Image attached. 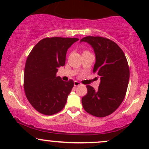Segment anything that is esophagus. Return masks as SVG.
Returning <instances> with one entry per match:
<instances>
[{"label":"esophagus","instance_id":"34e87169","mask_svg":"<svg viewBox=\"0 0 149 149\" xmlns=\"http://www.w3.org/2000/svg\"><path fill=\"white\" fill-rule=\"evenodd\" d=\"M81 85V83H79L78 81H77V80H76V81H74V86L75 87H77V86H79V85Z\"/></svg>","mask_w":149,"mask_h":149}]
</instances>
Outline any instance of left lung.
Here are the masks:
<instances>
[{
	"label": "left lung",
	"mask_w": 149,
	"mask_h": 149,
	"mask_svg": "<svg viewBox=\"0 0 149 149\" xmlns=\"http://www.w3.org/2000/svg\"><path fill=\"white\" fill-rule=\"evenodd\" d=\"M81 42L93 48L96 59L93 72L100 77L97 90L87 85L88 93L82 98V104L88 113L105 117L115 111L125 96L130 79L127 59L120 47L108 38L87 36Z\"/></svg>",
	"instance_id": "1"
}]
</instances>
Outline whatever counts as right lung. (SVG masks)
I'll list each match as a JSON object with an SVG mask.
<instances>
[{
  "instance_id": "right-lung-1",
  "label": "right lung",
  "mask_w": 149,
  "mask_h": 149,
  "mask_svg": "<svg viewBox=\"0 0 149 149\" xmlns=\"http://www.w3.org/2000/svg\"><path fill=\"white\" fill-rule=\"evenodd\" d=\"M76 38H46L31 51L26 61L24 88L29 102L36 110L50 116L61 111L73 87L57 76L58 68L65 65L68 49Z\"/></svg>"
}]
</instances>
